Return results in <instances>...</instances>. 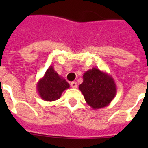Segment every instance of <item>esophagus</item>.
Instances as JSON below:
<instances>
[{"label":"esophagus","instance_id":"34e87169","mask_svg":"<svg viewBox=\"0 0 148 148\" xmlns=\"http://www.w3.org/2000/svg\"><path fill=\"white\" fill-rule=\"evenodd\" d=\"M71 88H77V83L76 82H75V81H73V82H71Z\"/></svg>","mask_w":148,"mask_h":148}]
</instances>
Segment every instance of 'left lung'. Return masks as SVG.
<instances>
[{
  "mask_svg": "<svg viewBox=\"0 0 148 148\" xmlns=\"http://www.w3.org/2000/svg\"><path fill=\"white\" fill-rule=\"evenodd\" d=\"M83 83L79 90L86 102L94 110L105 108L110 104L117 94V86L111 75L94 67L83 74Z\"/></svg>",
  "mask_w": 148,
  "mask_h": 148,
  "instance_id": "1",
  "label": "left lung"
}]
</instances>
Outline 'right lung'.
Listing matches in <instances>:
<instances>
[{
	"instance_id": "1",
	"label": "right lung",
	"mask_w": 148,
	"mask_h": 148,
	"mask_svg": "<svg viewBox=\"0 0 148 148\" xmlns=\"http://www.w3.org/2000/svg\"><path fill=\"white\" fill-rule=\"evenodd\" d=\"M69 88V84L54 71L53 66H50L47 68L45 75L37 83L38 95L46 101L58 100L62 93Z\"/></svg>"
}]
</instances>
